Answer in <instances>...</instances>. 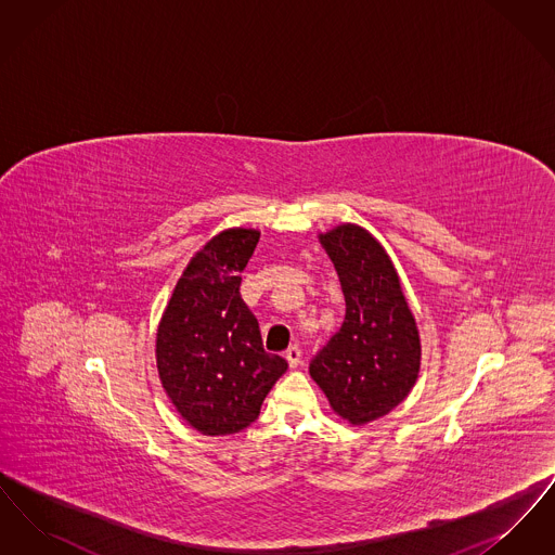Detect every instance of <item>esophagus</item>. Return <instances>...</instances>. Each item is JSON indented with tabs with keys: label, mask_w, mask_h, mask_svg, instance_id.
<instances>
[{
	"label": "esophagus",
	"mask_w": 555,
	"mask_h": 555,
	"mask_svg": "<svg viewBox=\"0 0 555 555\" xmlns=\"http://www.w3.org/2000/svg\"><path fill=\"white\" fill-rule=\"evenodd\" d=\"M285 358H287L291 369H297L301 364V349H299V345H291L287 353H285Z\"/></svg>",
	"instance_id": "obj_1"
}]
</instances>
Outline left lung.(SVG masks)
Returning <instances> with one entry per match:
<instances>
[{
    "instance_id": "1",
    "label": "left lung",
    "mask_w": 555,
    "mask_h": 555,
    "mask_svg": "<svg viewBox=\"0 0 555 555\" xmlns=\"http://www.w3.org/2000/svg\"><path fill=\"white\" fill-rule=\"evenodd\" d=\"M320 241L337 268L345 320L310 362V374L333 410L351 424L389 414L416 383L421 339L380 243L356 224Z\"/></svg>"
}]
</instances>
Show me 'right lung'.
<instances>
[{
	"label": "right lung",
	"instance_id": "1",
	"mask_svg": "<svg viewBox=\"0 0 555 555\" xmlns=\"http://www.w3.org/2000/svg\"><path fill=\"white\" fill-rule=\"evenodd\" d=\"M260 233L229 229L186 266L156 341L162 385L179 414L204 435H233L260 416L289 364L262 345L260 324L241 299V272Z\"/></svg>",
	"mask_w": 555,
	"mask_h": 555
}]
</instances>
